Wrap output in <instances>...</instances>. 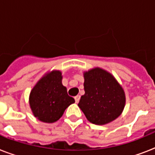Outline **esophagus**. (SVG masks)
Masks as SVG:
<instances>
[{
  "instance_id": "esophagus-1",
  "label": "esophagus",
  "mask_w": 155,
  "mask_h": 155,
  "mask_svg": "<svg viewBox=\"0 0 155 155\" xmlns=\"http://www.w3.org/2000/svg\"><path fill=\"white\" fill-rule=\"evenodd\" d=\"M80 95H77L76 97H75V103H79V101H80Z\"/></svg>"
}]
</instances>
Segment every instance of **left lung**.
Wrapping results in <instances>:
<instances>
[{
	"label": "left lung",
	"mask_w": 155,
	"mask_h": 155,
	"mask_svg": "<svg viewBox=\"0 0 155 155\" xmlns=\"http://www.w3.org/2000/svg\"><path fill=\"white\" fill-rule=\"evenodd\" d=\"M84 95L78 106L90 122L103 125L122 113L125 94L121 85L110 72L94 68L84 72Z\"/></svg>",
	"instance_id": "1"
}]
</instances>
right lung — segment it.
<instances>
[{"label": "right lung", "instance_id": "right-lung-1", "mask_svg": "<svg viewBox=\"0 0 155 155\" xmlns=\"http://www.w3.org/2000/svg\"><path fill=\"white\" fill-rule=\"evenodd\" d=\"M63 75L58 70L46 73L30 91L29 103L33 114L45 123L55 122L75 100L68 96L62 84Z\"/></svg>", "mask_w": 155, "mask_h": 155}]
</instances>
